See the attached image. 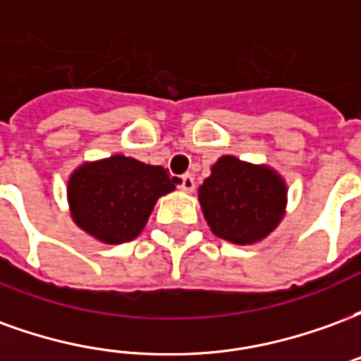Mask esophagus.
Listing matches in <instances>:
<instances>
[{"label":"esophagus","mask_w":361,"mask_h":361,"mask_svg":"<svg viewBox=\"0 0 361 361\" xmlns=\"http://www.w3.org/2000/svg\"><path fill=\"white\" fill-rule=\"evenodd\" d=\"M180 189L181 191H185V193H191L193 189H195V180L191 178V176H181V180H180Z\"/></svg>","instance_id":"esophagus-1"}]
</instances>
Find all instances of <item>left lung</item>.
I'll return each mask as SVG.
<instances>
[{
	"mask_svg": "<svg viewBox=\"0 0 361 361\" xmlns=\"http://www.w3.org/2000/svg\"><path fill=\"white\" fill-rule=\"evenodd\" d=\"M197 193L212 234L235 245L263 242L286 214L284 178L269 164H253L232 154L211 166V176Z\"/></svg>",
	"mask_w": 361,
	"mask_h": 361,
	"instance_id": "8db88e82",
	"label": "left lung"
}]
</instances>
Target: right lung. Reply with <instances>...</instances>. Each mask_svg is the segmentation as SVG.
Wrapping results in <instances>:
<instances>
[{"label":"right lung","mask_w":361,"mask_h":361,"mask_svg":"<svg viewBox=\"0 0 361 361\" xmlns=\"http://www.w3.org/2000/svg\"><path fill=\"white\" fill-rule=\"evenodd\" d=\"M173 189L176 181L162 166L114 154L75 168L67 180V204L82 232L116 245L141 234L158 199Z\"/></svg>","instance_id":"right-lung-1"}]
</instances>
